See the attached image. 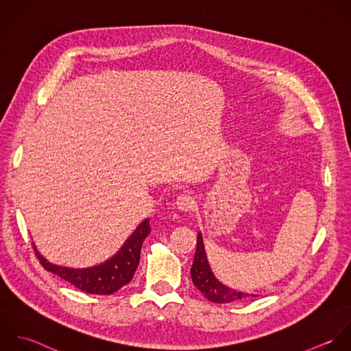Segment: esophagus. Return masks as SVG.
<instances>
[{"mask_svg":"<svg viewBox=\"0 0 351 351\" xmlns=\"http://www.w3.org/2000/svg\"><path fill=\"white\" fill-rule=\"evenodd\" d=\"M176 206H178V209H180L183 212L194 210L195 209V199L190 194H180L176 198Z\"/></svg>","mask_w":351,"mask_h":351,"instance_id":"obj_1","label":"esophagus"}]
</instances>
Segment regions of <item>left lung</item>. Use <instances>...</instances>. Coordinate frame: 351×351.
<instances>
[{"label":"left lung","mask_w":351,"mask_h":351,"mask_svg":"<svg viewBox=\"0 0 351 351\" xmlns=\"http://www.w3.org/2000/svg\"><path fill=\"white\" fill-rule=\"evenodd\" d=\"M191 279L194 286L202 293V295L213 304H230V302H235V301L250 297V294L226 287L215 278L206 258L201 234H198L197 237V250H195L194 263L191 267ZM252 297H256V295L252 294Z\"/></svg>","instance_id":"obj_1"}]
</instances>
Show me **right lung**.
Masks as SVG:
<instances>
[{
	"instance_id": "add662e5",
	"label": "right lung",
	"mask_w": 351,
	"mask_h": 351,
	"mask_svg": "<svg viewBox=\"0 0 351 351\" xmlns=\"http://www.w3.org/2000/svg\"><path fill=\"white\" fill-rule=\"evenodd\" d=\"M149 234L150 224L146 219L124 242L123 247L119 250L117 254H114L106 263L87 269H72L53 265L36 252L35 246L32 247L36 258L46 271L60 276L65 282L71 283L72 286L87 294L109 295L130 283L134 278V274L139 264L142 243Z\"/></svg>"
}]
</instances>
